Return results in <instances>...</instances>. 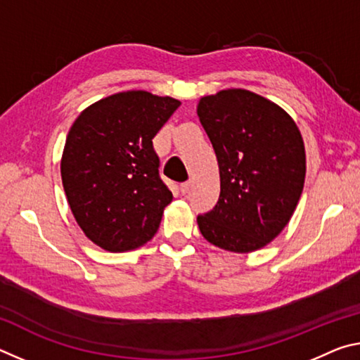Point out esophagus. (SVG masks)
Masks as SVG:
<instances>
[{"label": "esophagus", "mask_w": 360, "mask_h": 360, "mask_svg": "<svg viewBox=\"0 0 360 360\" xmlns=\"http://www.w3.org/2000/svg\"><path fill=\"white\" fill-rule=\"evenodd\" d=\"M191 184H192L191 181L181 182V186H179V188H181V193H184V195H186L188 191H191Z\"/></svg>", "instance_id": "esophagus-1"}]
</instances>
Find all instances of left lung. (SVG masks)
Segmentation results:
<instances>
[{
	"instance_id": "left-lung-1",
	"label": "left lung",
	"mask_w": 360,
	"mask_h": 360,
	"mask_svg": "<svg viewBox=\"0 0 360 360\" xmlns=\"http://www.w3.org/2000/svg\"><path fill=\"white\" fill-rule=\"evenodd\" d=\"M198 117L214 148L221 195L197 217L202 235L231 252H251L288 225L304 182V146L290 115L249 90L203 96Z\"/></svg>"
}]
</instances>
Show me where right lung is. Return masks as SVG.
<instances>
[{
	"label": "right lung",
	"instance_id": "right-lung-1",
	"mask_svg": "<svg viewBox=\"0 0 360 360\" xmlns=\"http://www.w3.org/2000/svg\"><path fill=\"white\" fill-rule=\"evenodd\" d=\"M181 101L144 90L100 100L72 124L62 181L79 227L111 252L130 251L158 230L173 193L162 181L152 139Z\"/></svg>",
	"mask_w": 360,
	"mask_h": 360
}]
</instances>
